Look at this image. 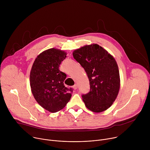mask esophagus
Masks as SVG:
<instances>
[{
    "label": "esophagus",
    "instance_id": "esophagus-1",
    "mask_svg": "<svg viewBox=\"0 0 150 150\" xmlns=\"http://www.w3.org/2000/svg\"><path fill=\"white\" fill-rule=\"evenodd\" d=\"M73 88L74 90H76L78 88V85L77 84H75L74 86H73Z\"/></svg>",
    "mask_w": 150,
    "mask_h": 150
}]
</instances>
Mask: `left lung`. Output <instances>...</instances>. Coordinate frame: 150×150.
<instances>
[{
	"label": "left lung",
	"instance_id": "obj_1",
	"mask_svg": "<svg viewBox=\"0 0 150 150\" xmlns=\"http://www.w3.org/2000/svg\"><path fill=\"white\" fill-rule=\"evenodd\" d=\"M73 56L83 68L90 81V91L82 95L85 106L96 113L109 109L120 88L119 72L115 58L96 44L75 50Z\"/></svg>",
	"mask_w": 150,
	"mask_h": 150
}]
</instances>
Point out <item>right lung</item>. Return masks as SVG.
I'll use <instances>...</instances> for the list:
<instances>
[{
    "mask_svg": "<svg viewBox=\"0 0 150 150\" xmlns=\"http://www.w3.org/2000/svg\"><path fill=\"white\" fill-rule=\"evenodd\" d=\"M67 57L66 52L50 49L35 59L30 72V86L37 102L52 113L65 108L70 100L73 89L64 85L67 75L60 71L61 62Z\"/></svg>",
    "mask_w": 150,
    "mask_h": 150,
    "instance_id": "1",
    "label": "right lung"
}]
</instances>
